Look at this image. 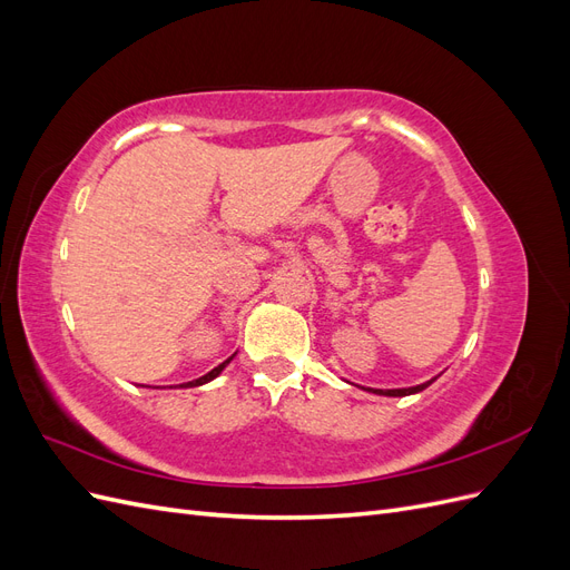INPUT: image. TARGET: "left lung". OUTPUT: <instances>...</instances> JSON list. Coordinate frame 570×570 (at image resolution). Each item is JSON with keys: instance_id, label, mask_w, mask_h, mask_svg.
Returning a JSON list of instances; mask_svg holds the SVG:
<instances>
[{"instance_id": "left-lung-1", "label": "left lung", "mask_w": 570, "mask_h": 570, "mask_svg": "<svg viewBox=\"0 0 570 570\" xmlns=\"http://www.w3.org/2000/svg\"><path fill=\"white\" fill-rule=\"evenodd\" d=\"M435 381H438V375L433 377V381L421 383V385H413V387H400V390H375V387H364V390H368V392H373V394H383V396H406V394H416V392L425 390L428 385H433Z\"/></svg>"}]
</instances>
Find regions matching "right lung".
<instances>
[{"instance_id": "1", "label": "right lung", "mask_w": 570, "mask_h": 570, "mask_svg": "<svg viewBox=\"0 0 570 570\" xmlns=\"http://www.w3.org/2000/svg\"><path fill=\"white\" fill-rule=\"evenodd\" d=\"M235 356V354H233ZM233 356L230 358H226V361H223V364H218L216 368H212L209 373H206V375H202V377H197V381H189V383H183V385H178V387H199V385H204V383H212L214 381V377H218L220 375V371L223 368H226L228 364H230V361H233ZM170 387H174V385H170Z\"/></svg>"}]
</instances>
